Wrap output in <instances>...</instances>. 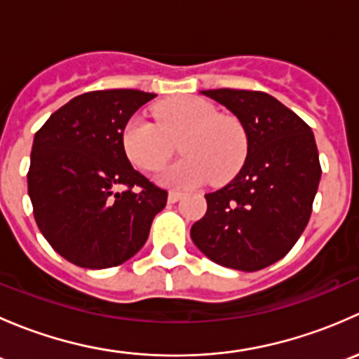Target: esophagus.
Returning a JSON list of instances; mask_svg holds the SVG:
<instances>
[{
  "instance_id": "esophagus-1",
  "label": "esophagus",
  "mask_w": 359,
  "mask_h": 359,
  "mask_svg": "<svg viewBox=\"0 0 359 359\" xmlns=\"http://www.w3.org/2000/svg\"><path fill=\"white\" fill-rule=\"evenodd\" d=\"M182 198V194L179 193V191H170L168 193V203H177Z\"/></svg>"
}]
</instances>
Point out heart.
<instances>
[{"label":"heart","instance_id":"obj_1","mask_svg":"<svg viewBox=\"0 0 359 359\" xmlns=\"http://www.w3.org/2000/svg\"><path fill=\"white\" fill-rule=\"evenodd\" d=\"M156 119L137 112L125 123L121 146L126 158L140 170H156L173 153L179 140L186 158L159 172L165 186L194 187L212 177L215 184L229 180L247 154V133L236 118L219 114L201 97H179L161 104Z\"/></svg>","mask_w":359,"mask_h":359}]
</instances>
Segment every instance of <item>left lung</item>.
I'll return each mask as SVG.
<instances>
[{
	"instance_id": "left-lung-1",
	"label": "left lung",
	"mask_w": 359,
	"mask_h": 359,
	"mask_svg": "<svg viewBox=\"0 0 359 359\" xmlns=\"http://www.w3.org/2000/svg\"><path fill=\"white\" fill-rule=\"evenodd\" d=\"M201 93L240 119L248 149L238 175L205 194L206 213L193 224L191 238L219 266L264 269L290 252L309 222L321 179L314 133L269 93Z\"/></svg>"
}]
</instances>
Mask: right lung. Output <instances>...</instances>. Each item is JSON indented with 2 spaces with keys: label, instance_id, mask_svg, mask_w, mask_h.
<instances>
[{
  "label": "right lung",
  "instance_id": "1",
  "mask_svg": "<svg viewBox=\"0 0 359 359\" xmlns=\"http://www.w3.org/2000/svg\"><path fill=\"white\" fill-rule=\"evenodd\" d=\"M154 97L140 90L83 93L36 132L27 173L36 224L76 266L106 269L132 259L165 208L166 191L133 170L121 146L125 123Z\"/></svg>",
  "mask_w": 359,
  "mask_h": 359
}]
</instances>
